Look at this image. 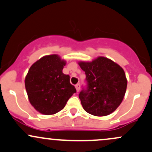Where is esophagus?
<instances>
[{
	"instance_id": "obj_1",
	"label": "esophagus",
	"mask_w": 152,
	"mask_h": 152,
	"mask_svg": "<svg viewBox=\"0 0 152 152\" xmlns=\"http://www.w3.org/2000/svg\"><path fill=\"white\" fill-rule=\"evenodd\" d=\"M75 87H76V91H79V90H80V84H76V85H75Z\"/></svg>"
}]
</instances>
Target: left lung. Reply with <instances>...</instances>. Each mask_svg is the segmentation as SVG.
<instances>
[{
    "instance_id": "1",
    "label": "left lung",
    "mask_w": 152,
    "mask_h": 152,
    "mask_svg": "<svg viewBox=\"0 0 152 152\" xmlns=\"http://www.w3.org/2000/svg\"><path fill=\"white\" fill-rule=\"evenodd\" d=\"M79 64L86 74V84L79 94L84 110L95 116L114 112L122 102L127 87L123 68L104 57Z\"/></svg>"
}]
</instances>
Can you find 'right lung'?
Returning a JSON list of instances; mask_svg holds the SVG:
<instances>
[{"label": "right lung", "instance_id": "add662e5", "mask_svg": "<svg viewBox=\"0 0 152 152\" xmlns=\"http://www.w3.org/2000/svg\"><path fill=\"white\" fill-rule=\"evenodd\" d=\"M66 62L57 55L40 58L29 68L25 87L30 103L44 115H52L64 108L76 92L70 76L63 73Z\"/></svg>", "mask_w": 152, "mask_h": 152}]
</instances>
